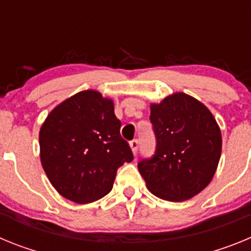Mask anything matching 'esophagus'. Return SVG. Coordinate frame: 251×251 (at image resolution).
I'll use <instances>...</instances> for the list:
<instances>
[{
	"label": "esophagus",
	"mask_w": 251,
	"mask_h": 251,
	"mask_svg": "<svg viewBox=\"0 0 251 251\" xmlns=\"http://www.w3.org/2000/svg\"><path fill=\"white\" fill-rule=\"evenodd\" d=\"M129 146L130 148H132L133 154H137V152H138V147H139V142L137 141V139H133V141L129 142Z\"/></svg>",
	"instance_id": "obj_1"
}]
</instances>
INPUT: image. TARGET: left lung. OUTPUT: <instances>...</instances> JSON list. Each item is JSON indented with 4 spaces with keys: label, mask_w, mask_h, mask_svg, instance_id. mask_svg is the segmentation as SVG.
Masks as SVG:
<instances>
[{
    "label": "left lung",
    "mask_w": 251,
    "mask_h": 251,
    "mask_svg": "<svg viewBox=\"0 0 251 251\" xmlns=\"http://www.w3.org/2000/svg\"><path fill=\"white\" fill-rule=\"evenodd\" d=\"M156 152L141 159L139 174L154 196L178 202L211 182L221 156V132L214 115L185 93L151 104Z\"/></svg>",
    "instance_id": "obj_1"
}]
</instances>
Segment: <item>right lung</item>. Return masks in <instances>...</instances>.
Masks as SVG:
<instances>
[{"instance_id":"1","label":"right lung","mask_w":251,"mask_h":251,"mask_svg":"<svg viewBox=\"0 0 251 251\" xmlns=\"http://www.w3.org/2000/svg\"><path fill=\"white\" fill-rule=\"evenodd\" d=\"M40 158L60 195L76 203L109 194L117 170L133 161L112 99L97 90L73 95L51 110L39 134Z\"/></svg>"}]
</instances>
